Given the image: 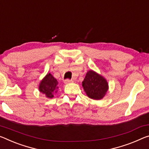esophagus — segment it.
I'll return each instance as SVG.
<instances>
[{
  "mask_svg": "<svg viewBox=\"0 0 149 149\" xmlns=\"http://www.w3.org/2000/svg\"><path fill=\"white\" fill-rule=\"evenodd\" d=\"M72 80H70V79H65L64 80V84H69L70 83H72Z\"/></svg>",
  "mask_w": 149,
  "mask_h": 149,
  "instance_id": "esophagus-1",
  "label": "esophagus"
}]
</instances>
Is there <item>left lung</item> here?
I'll list each match as a JSON object with an SVG mask.
<instances>
[{"label":"left lung","mask_w":149,"mask_h":149,"mask_svg":"<svg viewBox=\"0 0 149 149\" xmlns=\"http://www.w3.org/2000/svg\"><path fill=\"white\" fill-rule=\"evenodd\" d=\"M82 86L87 97L94 100L103 99L109 89L108 82L105 77L92 70L86 73Z\"/></svg>","instance_id":"left-lung-1"}]
</instances>
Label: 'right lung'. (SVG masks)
Wrapping results in <instances>:
<instances>
[{"instance_id":"add662e5","label":"right lung","mask_w":149,"mask_h":149,"mask_svg":"<svg viewBox=\"0 0 149 149\" xmlns=\"http://www.w3.org/2000/svg\"><path fill=\"white\" fill-rule=\"evenodd\" d=\"M58 85L57 79L50 73H48L41 80L38 89L40 92L44 94L46 97L52 99L54 97V94L57 93L59 88Z\"/></svg>"}]
</instances>
